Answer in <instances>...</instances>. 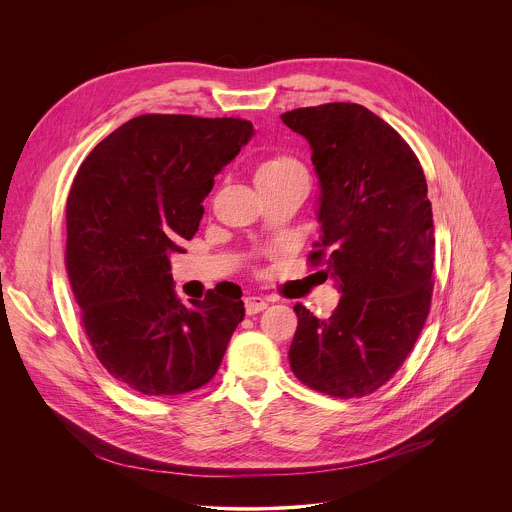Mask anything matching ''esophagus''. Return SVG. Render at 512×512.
<instances>
[{
  "mask_svg": "<svg viewBox=\"0 0 512 512\" xmlns=\"http://www.w3.org/2000/svg\"><path fill=\"white\" fill-rule=\"evenodd\" d=\"M244 307H246L248 315H254V313H260L268 307V299L262 297V295H248L244 299Z\"/></svg>",
  "mask_w": 512,
  "mask_h": 512,
  "instance_id": "obj_1",
  "label": "esophagus"
}]
</instances>
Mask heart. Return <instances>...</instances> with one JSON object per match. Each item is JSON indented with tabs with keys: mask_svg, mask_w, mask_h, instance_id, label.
<instances>
[{
	"mask_svg": "<svg viewBox=\"0 0 512 512\" xmlns=\"http://www.w3.org/2000/svg\"><path fill=\"white\" fill-rule=\"evenodd\" d=\"M297 179H307L305 169L295 157L286 153H278L262 159L254 171V181L258 189L280 187Z\"/></svg>",
	"mask_w": 512,
	"mask_h": 512,
	"instance_id": "heart-1",
	"label": "heart"
}]
</instances>
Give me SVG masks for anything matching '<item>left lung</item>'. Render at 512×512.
<instances>
[{
  "mask_svg": "<svg viewBox=\"0 0 512 512\" xmlns=\"http://www.w3.org/2000/svg\"><path fill=\"white\" fill-rule=\"evenodd\" d=\"M282 122L311 147L325 262L343 293L327 319L301 303L293 374L335 398L372 394L406 361L430 311L434 215L422 165L402 136L361 104L297 108Z\"/></svg>",
  "mask_w": 512,
  "mask_h": 512,
  "instance_id": "1",
  "label": "left lung"
}]
</instances>
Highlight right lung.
<instances>
[{"label": "right lung", "mask_w": 512, "mask_h": 512, "mask_svg": "<svg viewBox=\"0 0 512 512\" xmlns=\"http://www.w3.org/2000/svg\"><path fill=\"white\" fill-rule=\"evenodd\" d=\"M254 136L240 118L144 114L94 147L67 201V274L102 366L146 396L201 388L244 319L238 295L183 305L169 256L185 252L215 175Z\"/></svg>", "instance_id": "1"}]
</instances>
